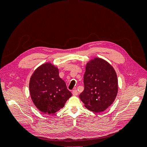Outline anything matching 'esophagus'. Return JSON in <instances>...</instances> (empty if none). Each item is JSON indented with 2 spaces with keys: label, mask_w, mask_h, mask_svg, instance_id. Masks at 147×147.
<instances>
[{
  "label": "esophagus",
  "mask_w": 147,
  "mask_h": 147,
  "mask_svg": "<svg viewBox=\"0 0 147 147\" xmlns=\"http://www.w3.org/2000/svg\"><path fill=\"white\" fill-rule=\"evenodd\" d=\"M72 92V94H73L74 96H76L78 95V91H77V90H73Z\"/></svg>",
  "instance_id": "34e87169"
}]
</instances>
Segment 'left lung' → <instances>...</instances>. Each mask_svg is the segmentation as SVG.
<instances>
[{
  "label": "left lung",
  "instance_id": "left-lung-1",
  "mask_svg": "<svg viewBox=\"0 0 147 147\" xmlns=\"http://www.w3.org/2000/svg\"><path fill=\"white\" fill-rule=\"evenodd\" d=\"M83 82L84 88L79 97L87 109L99 113L113 104L118 90V78L107 61L100 57L88 61Z\"/></svg>",
  "mask_w": 147,
  "mask_h": 147
}]
</instances>
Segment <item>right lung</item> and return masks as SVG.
Listing matches in <instances>:
<instances>
[{"label": "right lung", "instance_id": "add662e5", "mask_svg": "<svg viewBox=\"0 0 147 147\" xmlns=\"http://www.w3.org/2000/svg\"><path fill=\"white\" fill-rule=\"evenodd\" d=\"M29 92L34 104L43 113L54 114L64 107L72 96L59 77V69L45 63L34 70L29 81Z\"/></svg>", "mask_w": 147, "mask_h": 147}]
</instances>
